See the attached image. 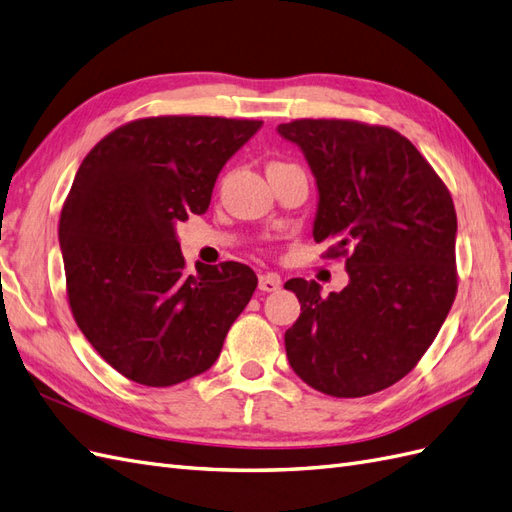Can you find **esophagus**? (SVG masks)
<instances>
[{
    "mask_svg": "<svg viewBox=\"0 0 512 512\" xmlns=\"http://www.w3.org/2000/svg\"><path fill=\"white\" fill-rule=\"evenodd\" d=\"M281 287V277L274 272L259 274V290L261 292H277Z\"/></svg>",
    "mask_w": 512,
    "mask_h": 512,
    "instance_id": "esophagus-1",
    "label": "esophagus"
}]
</instances>
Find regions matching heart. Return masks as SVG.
Masks as SVG:
<instances>
[{
	"instance_id": "obj_1",
	"label": "heart",
	"mask_w": 512,
	"mask_h": 512,
	"mask_svg": "<svg viewBox=\"0 0 512 512\" xmlns=\"http://www.w3.org/2000/svg\"><path fill=\"white\" fill-rule=\"evenodd\" d=\"M274 164H281V162H274Z\"/></svg>"
}]
</instances>
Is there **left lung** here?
<instances>
[{"label":"left lung","instance_id":"left-lung-1","mask_svg":"<svg viewBox=\"0 0 512 512\" xmlns=\"http://www.w3.org/2000/svg\"><path fill=\"white\" fill-rule=\"evenodd\" d=\"M279 134L303 149L320 203L313 240L350 283L320 294L290 279L300 316L285 331L292 370L326 396L361 398L409 374L458 290L452 194L415 144L385 125L298 119Z\"/></svg>","mask_w":512,"mask_h":512}]
</instances>
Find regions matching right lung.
<instances>
[{
	"label": "right lung",
	"instance_id": "obj_1",
	"mask_svg": "<svg viewBox=\"0 0 512 512\" xmlns=\"http://www.w3.org/2000/svg\"><path fill=\"white\" fill-rule=\"evenodd\" d=\"M261 127L222 116H147L101 138L77 170L58 238L80 331L125 378L170 387L218 359L257 277L238 264L186 272L175 225L205 214L216 177Z\"/></svg>",
	"mask_w": 512,
	"mask_h": 512
}]
</instances>
